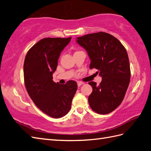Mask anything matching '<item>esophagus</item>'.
Listing matches in <instances>:
<instances>
[{
	"label": "esophagus",
	"instance_id": "obj_1",
	"mask_svg": "<svg viewBox=\"0 0 151 151\" xmlns=\"http://www.w3.org/2000/svg\"><path fill=\"white\" fill-rule=\"evenodd\" d=\"M83 84V83L81 82H77V85H78V87H80L81 86H82Z\"/></svg>",
	"mask_w": 151,
	"mask_h": 151
}]
</instances>
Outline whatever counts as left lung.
I'll return each instance as SVG.
<instances>
[{
	"label": "left lung",
	"instance_id": "obj_1",
	"mask_svg": "<svg viewBox=\"0 0 151 151\" xmlns=\"http://www.w3.org/2000/svg\"><path fill=\"white\" fill-rule=\"evenodd\" d=\"M91 60L90 69H98L101 77L100 85L90 82L93 92L88 98L90 107L96 113L106 114L120 106L131 78L130 64L127 51L116 38L99 32L77 37Z\"/></svg>",
	"mask_w": 151,
	"mask_h": 151
}]
</instances>
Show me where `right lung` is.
<instances>
[{"mask_svg": "<svg viewBox=\"0 0 151 151\" xmlns=\"http://www.w3.org/2000/svg\"><path fill=\"white\" fill-rule=\"evenodd\" d=\"M71 39L43 38L28 51L24 60V83L28 94L38 109L52 118H61L69 113L77 90L74 80L65 84L52 80L60 52Z\"/></svg>", "mask_w": 151, "mask_h": 151, "instance_id": "obj_1", "label": "right lung"}]
</instances>
